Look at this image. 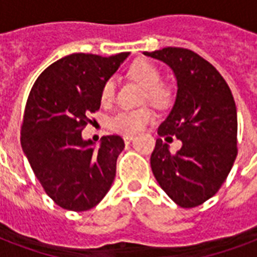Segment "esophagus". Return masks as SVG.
Returning a JSON list of instances; mask_svg holds the SVG:
<instances>
[{
	"mask_svg": "<svg viewBox=\"0 0 257 257\" xmlns=\"http://www.w3.org/2000/svg\"><path fill=\"white\" fill-rule=\"evenodd\" d=\"M133 137H135L133 135H124V137H122V139H124L125 144H129V143L133 140Z\"/></svg>",
	"mask_w": 257,
	"mask_h": 257,
	"instance_id": "obj_1",
	"label": "esophagus"
}]
</instances>
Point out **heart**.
<instances>
[{"label": "heart", "mask_w": 257, "mask_h": 257, "mask_svg": "<svg viewBox=\"0 0 257 257\" xmlns=\"http://www.w3.org/2000/svg\"><path fill=\"white\" fill-rule=\"evenodd\" d=\"M129 76L145 88V98L156 105L168 104L172 97V90L167 84L161 81L160 70L147 60H137L128 70ZM116 84L113 78H108L101 89L102 104H110L114 98ZM155 118V112L149 106L137 109H124L117 112L110 118L109 124L117 132L135 133Z\"/></svg>", "instance_id": "b5f03b06"}]
</instances>
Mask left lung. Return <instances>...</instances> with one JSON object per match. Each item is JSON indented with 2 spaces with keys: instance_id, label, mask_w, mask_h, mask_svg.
Masks as SVG:
<instances>
[{
  "instance_id": "obj_1",
  "label": "left lung",
  "mask_w": 257,
  "mask_h": 257,
  "mask_svg": "<svg viewBox=\"0 0 257 257\" xmlns=\"http://www.w3.org/2000/svg\"><path fill=\"white\" fill-rule=\"evenodd\" d=\"M144 54L165 62L177 81L175 104L157 131L153 175L177 205L197 207L219 191L237 156L235 100L223 76L195 52L169 46ZM173 136L182 143L176 153L165 143Z\"/></svg>"
}]
</instances>
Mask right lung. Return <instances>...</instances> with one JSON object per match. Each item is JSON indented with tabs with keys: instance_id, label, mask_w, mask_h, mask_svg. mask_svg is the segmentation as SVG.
<instances>
[{
	"instance_id": "obj_1",
	"label": "right lung",
	"mask_w": 257,
	"mask_h": 257,
	"mask_svg": "<svg viewBox=\"0 0 257 257\" xmlns=\"http://www.w3.org/2000/svg\"><path fill=\"white\" fill-rule=\"evenodd\" d=\"M128 56L69 54L48 66L30 90L22 149L46 195L64 209L88 211L112 187L124 140L110 135L96 145L81 132L100 109L104 82Z\"/></svg>"
}]
</instances>
